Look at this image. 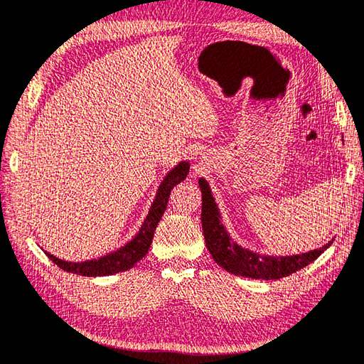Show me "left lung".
<instances>
[{
    "mask_svg": "<svg viewBox=\"0 0 364 364\" xmlns=\"http://www.w3.org/2000/svg\"><path fill=\"white\" fill-rule=\"evenodd\" d=\"M198 186L202 191V229L205 245L218 265L232 274L263 281L281 279V277L290 276L298 269L308 267L331 245L330 241L316 251L287 255V257H269V255L267 257V255L247 251V249L235 245L227 235L224 225L220 224L219 211L213 200L208 183L202 178L198 180Z\"/></svg>",
    "mask_w": 364,
    "mask_h": 364,
    "instance_id": "1",
    "label": "left lung"
}]
</instances>
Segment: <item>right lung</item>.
<instances>
[{
	"instance_id": "right-lung-1",
	"label": "right lung",
	"mask_w": 364,
	"mask_h": 364,
	"mask_svg": "<svg viewBox=\"0 0 364 364\" xmlns=\"http://www.w3.org/2000/svg\"><path fill=\"white\" fill-rule=\"evenodd\" d=\"M188 173H189V164L181 162L180 166H176L172 172L164 178L158 194H156L151 210H149L140 232L135 235L132 241H129L126 246L118 249V251L105 255V257H101L97 260H88V262H80V263H70L66 260L56 259L55 255L46 252L48 255V259L52 260L56 267L64 269V272L75 273L80 276H109V274H115V273L131 269L135 263L140 262L146 255L149 246H151L156 227H158V223L161 220L164 211L167 208L170 192H172L173 186H176L178 183H181L184 178L188 176Z\"/></svg>"
}]
</instances>
